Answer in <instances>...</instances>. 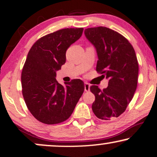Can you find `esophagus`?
<instances>
[{"label":"esophagus","instance_id":"1","mask_svg":"<svg viewBox=\"0 0 157 157\" xmlns=\"http://www.w3.org/2000/svg\"><path fill=\"white\" fill-rule=\"evenodd\" d=\"M84 91L86 92H89L90 91V85L86 82L84 83Z\"/></svg>","mask_w":157,"mask_h":157}]
</instances>
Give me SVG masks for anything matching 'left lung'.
Returning a JSON list of instances; mask_svg holds the SVG:
<instances>
[{
  "mask_svg": "<svg viewBox=\"0 0 157 157\" xmlns=\"http://www.w3.org/2000/svg\"><path fill=\"white\" fill-rule=\"evenodd\" d=\"M84 34L97 52L96 71L109 79L106 89L90 87L95 95L92 110L98 119L113 120L125 111L136 89L139 64L135 51L125 37L109 28H89Z\"/></svg>",
  "mask_w": 157,
  "mask_h": 157,
  "instance_id": "left-lung-1",
  "label": "left lung"
}]
</instances>
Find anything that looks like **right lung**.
Returning a JSON list of instances; mask_svg holds the SVG:
<instances>
[{
	"label": "right lung",
	"mask_w": 157,
	"mask_h": 157,
	"mask_svg": "<svg viewBox=\"0 0 157 157\" xmlns=\"http://www.w3.org/2000/svg\"><path fill=\"white\" fill-rule=\"evenodd\" d=\"M83 28L64 29L43 36L28 53L21 74L25 104L38 121L61 123L70 117L84 91L80 79L66 83L56 79V71L66 63V52L82 35Z\"/></svg>",
	"instance_id": "obj_1"
}]
</instances>
